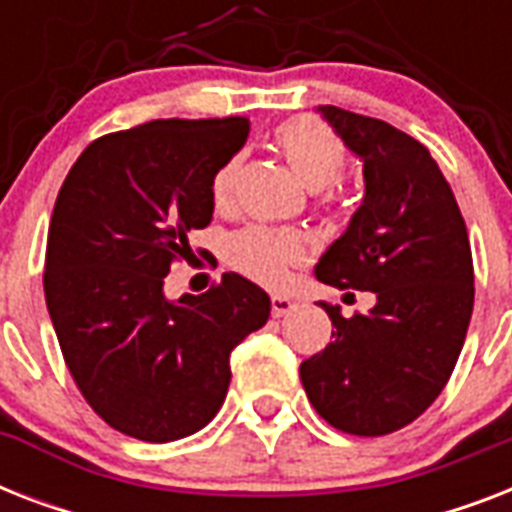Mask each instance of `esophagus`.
Listing matches in <instances>:
<instances>
[{
  "mask_svg": "<svg viewBox=\"0 0 512 512\" xmlns=\"http://www.w3.org/2000/svg\"><path fill=\"white\" fill-rule=\"evenodd\" d=\"M297 303L292 300V297L287 295H273L271 297V313L276 316V319H281V316H289V313L295 311Z\"/></svg>",
  "mask_w": 512,
  "mask_h": 512,
  "instance_id": "1",
  "label": "esophagus"
}]
</instances>
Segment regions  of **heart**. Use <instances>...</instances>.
<instances>
[{"instance_id": "b5f03b06", "label": "heart", "mask_w": 512, "mask_h": 512, "mask_svg": "<svg viewBox=\"0 0 512 512\" xmlns=\"http://www.w3.org/2000/svg\"><path fill=\"white\" fill-rule=\"evenodd\" d=\"M276 146L300 177V183L311 191H319L321 209L340 207L337 177L345 170L348 154H345L340 135L329 124L311 116L289 119L276 130ZM236 175H239V156L225 162L212 177V201L217 207H225L231 201ZM225 260L249 279L276 287L287 279L289 268L303 260V241L292 231H276L268 225H247L228 239Z\"/></svg>"}]
</instances>
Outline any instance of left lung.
I'll use <instances>...</instances> for the list:
<instances>
[{
	"label": "left lung",
	"mask_w": 512,
	"mask_h": 512,
	"mask_svg": "<svg viewBox=\"0 0 512 512\" xmlns=\"http://www.w3.org/2000/svg\"><path fill=\"white\" fill-rule=\"evenodd\" d=\"M364 162L366 196L324 252L316 279L374 292L369 313L332 319L327 348L300 364L313 409L350 436H388L428 409L452 377L473 313V255L452 185L412 135L321 106Z\"/></svg>",
	"instance_id": "1"
}]
</instances>
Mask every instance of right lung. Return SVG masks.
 <instances>
[{"mask_svg":"<svg viewBox=\"0 0 512 512\" xmlns=\"http://www.w3.org/2000/svg\"><path fill=\"white\" fill-rule=\"evenodd\" d=\"M249 135L247 116L154 119L92 140L60 185L44 255V297L84 401L124 436L167 444L223 406L231 350L271 316L239 273L164 297L212 220V177Z\"/></svg>","mask_w":512,"mask_h":512,"instance_id":"right-lung-1","label":"right lung"}]
</instances>
